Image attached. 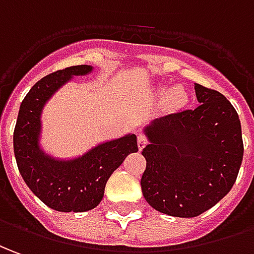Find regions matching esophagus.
I'll use <instances>...</instances> for the list:
<instances>
[{"label": "esophagus", "instance_id": "esophagus-1", "mask_svg": "<svg viewBox=\"0 0 254 254\" xmlns=\"http://www.w3.org/2000/svg\"><path fill=\"white\" fill-rule=\"evenodd\" d=\"M137 142H138V148H139V150L144 149L145 146H146V144H148V138L145 137L144 134H138Z\"/></svg>", "mask_w": 254, "mask_h": 254}]
</instances>
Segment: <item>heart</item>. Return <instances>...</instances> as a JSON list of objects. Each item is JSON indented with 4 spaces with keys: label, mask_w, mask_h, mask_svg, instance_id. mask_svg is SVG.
Listing matches in <instances>:
<instances>
[{
    "label": "heart",
    "mask_w": 254,
    "mask_h": 254,
    "mask_svg": "<svg viewBox=\"0 0 254 254\" xmlns=\"http://www.w3.org/2000/svg\"><path fill=\"white\" fill-rule=\"evenodd\" d=\"M180 98H181V92H180V90H174L170 94V99L171 101H174V102H177Z\"/></svg>",
    "instance_id": "b5f03b06"
}]
</instances>
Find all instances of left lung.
Returning a JSON list of instances; mask_svg holds the SVG:
<instances>
[{"mask_svg":"<svg viewBox=\"0 0 254 254\" xmlns=\"http://www.w3.org/2000/svg\"><path fill=\"white\" fill-rule=\"evenodd\" d=\"M195 109L160 117L146 128L142 150L145 200L174 217H196L220 202L237 181L244 157L241 122L221 92L195 84Z\"/></svg>","mask_w":254,"mask_h":254,"instance_id":"1","label":"left lung"}]
</instances>
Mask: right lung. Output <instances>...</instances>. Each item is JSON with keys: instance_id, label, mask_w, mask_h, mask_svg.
Listing matches in <instances>:
<instances>
[{"instance_id": "obj_1", "label": "right lung", "mask_w": 254, "mask_h": 254, "mask_svg": "<svg viewBox=\"0 0 254 254\" xmlns=\"http://www.w3.org/2000/svg\"><path fill=\"white\" fill-rule=\"evenodd\" d=\"M91 66L57 70L37 81L20 104L13 131V152L20 176L41 202L58 211H87L104 197L106 181L128 153L138 150L137 137L126 135L99 145L80 159L58 162L38 148L44 104L70 76L85 74Z\"/></svg>"}]
</instances>
